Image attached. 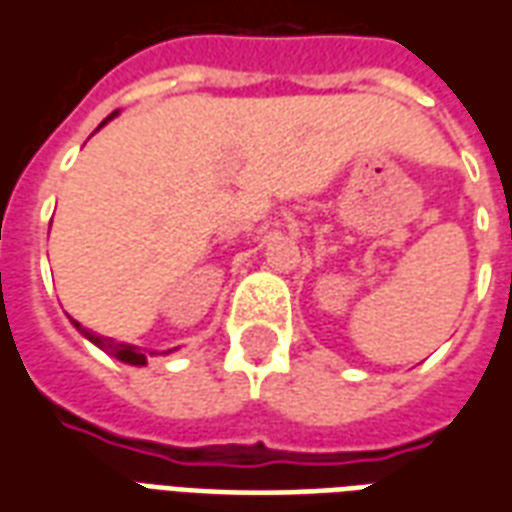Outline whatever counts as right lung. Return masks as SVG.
I'll list each match as a JSON object with an SVG mask.
<instances>
[{
  "label": "right lung",
  "instance_id": "add662e5",
  "mask_svg": "<svg viewBox=\"0 0 512 512\" xmlns=\"http://www.w3.org/2000/svg\"><path fill=\"white\" fill-rule=\"evenodd\" d=\"M113 116H116V113H113ZM113 116H107V119L99 124V130H102V127H105L107 121L113 119ZM71 324H74V327L80 330L82 338H88V341L94 343V346H99L102 352H107L110 357H116V360H121V363H127V366H146V360H149V357L171 355V352H177V346H174V349H166V352H149V349H144V346H135V343H124V341H116V338H105V335H96V332L85 330L80 321H74V318H71Z\"/></svg>",
  "mask_w": 512,
  "mask_h": 512
}]
</instances>
